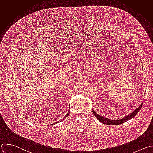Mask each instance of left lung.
Returning a JSON list of instances; mask_svg holds the SVG:
<instances>
[{
    "instance_id": "1",
    "label": "left lung",
    "mask_w": 153,
    "mask_h": 153,
    "mask_svg": "<svg viewBox=\"0 0 153 153\" xmlns=\"http://www.w3.org/2000/svg\"><path fill=\"white\" fill-rule=\"evenodd\" d=\"M142 104H141L140 106L139 107H138L136 110H134L131 114H129L128 115L125 116V117H124V118H123L121 119H119V120H111V119L105 118L104 117L100 116V115H98L94 111V110H93V109H92V112H93L94 116L97 118V119L101 123L105 124L107 125H119V124H123V123L130 120V119L133 118V117H134L136 115V114L138 113V112L139 111L140 108H142Z\"/></svg>"
}]
</instances>
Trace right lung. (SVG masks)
<instances>
[{"mask_svg": "<svg viewBox=\"0 0 153 153\" xmlns=\"http://www.w3.org/2000/svg\"><path fill=\"white\" fill-rule=\"evenodd\" d=\"M69 114H70V110H69V111H68V113H67V115H65V117H64V118H63V119H62V120H64V119H65V118H66V117H67V116H68V115H69ZM61 121H58V122H56V123H53V124H52V126H53V125H55V124H57V123H59V122H61Z\"/></svg>", "mask_w": 153, "mask_h": 153, "instance_id": "obj_1", "label": "right lung"}]
</instances>
